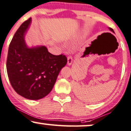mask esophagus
<instances>
[{
    "instance_id": "1",
    "label": "esophagus",
    "mask_w": 131,
    "mask_h": 131,
    "mask_svg": "<svg viewBox=\"0 0 131 131\" xmlns=\"http://www.w3.org/2000/svg\"><path fill=\"white\" fill-rule=\"evenodd\" d=\"M72 62H73V58L71 57H68V61H67V64L68 65H71V64H72Z\"/></svg>"
}]
</instances>
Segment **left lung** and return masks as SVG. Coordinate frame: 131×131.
I'll list each match as a JSON object with an SVG mask.
<instances>
[{"label": "left lung", "instance_id": "1", "mask_svg": "<svg viewBox=\"0 0 131 131\" xmlns=\"http://www.w3.org/2000/svg\"><path fill=\"white\" fill-rule=\"evenodd\" d=\"M109 29H110L111 31H113V32H114V30H113V29H112V28H109Z\"/></svg>", "mask_w": 131, "mask_h": 131}]
</instances>
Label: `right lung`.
<instances>
[{"mask_svg":"<svg viewBox=\"0 0 131 131\" xmlns=\"http://www.w3.org/2000/svg\"><path fill=\"white\" fill-rule=\"evenodd\" d=\"M31 18L18 28L8 48L7 71L14 90L26 99L38 100L50 93L67 58L54 55L45 46L30 48L25 41Z\"/></svg>","mask_w":131,"mask_h":131,"instance_id":"add662e5","label":"right lung"}]
</instances>
